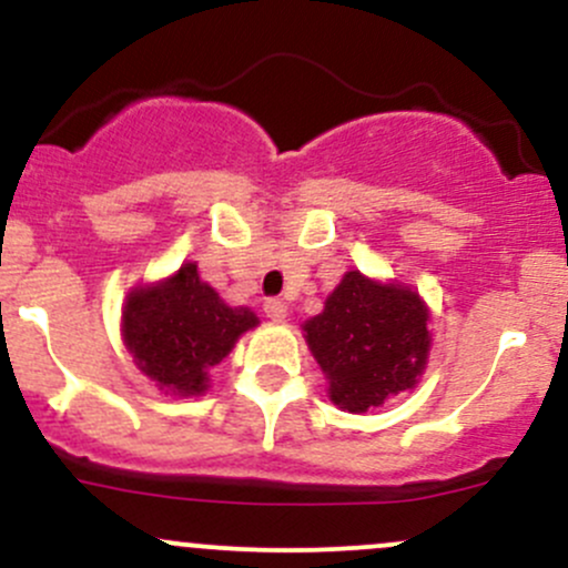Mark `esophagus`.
Returning a JSON list of instances; mask_svg holds the SVG:
<instances>
[{"label": "esophagus", "mask_w": 568, "mask_h": 568, "mask_svg": "<svg viewBox=\"0 0 568 568\" xmlns=\"http://www.w3.org/2000/svg\"><path fill=\"white\" fill-rule=\"evenodd\" d=\"M265 314H267V320L284 322L290 311H286L284 301H278V297H271V301H265Z\"/></svg>", "instance_id": "obj_1"}]
</instances>
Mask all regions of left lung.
Here are the masks:
<instances>
[{
	"instance_id": "1",
	"label": "left lung",
	"mask_w": 568,
	"mask_h": 568,
	"mask_svg": "<svg viewBox=\"0 0 568 568\" xmlns=\"http://www.w3.org/2000/svg\"><path fill=\"white\" fill-rule=\"evenodd\" d=\"M428 306L408 286L344 273L322 314L303 325L333 404L359 414L412 389L428 363Z\"/></svg>"
}]
</instances>
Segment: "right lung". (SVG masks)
<instances>
[{"label": "right lung", "instance_id": "right-lung-1", "mask_svg": "<svg viewBox=\"0 0 568 568\" xmlns=\"http://www.w3.org/2000/svg\"><path fill=\"white\" fill-rule=\"evenodd\" d=\"M121 335L135 365L173 395L209 389V371L222 363L243 333L260 325L248 308H233L184 262L160 284L126 295Z\"/></svg>", "mask_w": 568, "mask_h": 568}]
</instances>
